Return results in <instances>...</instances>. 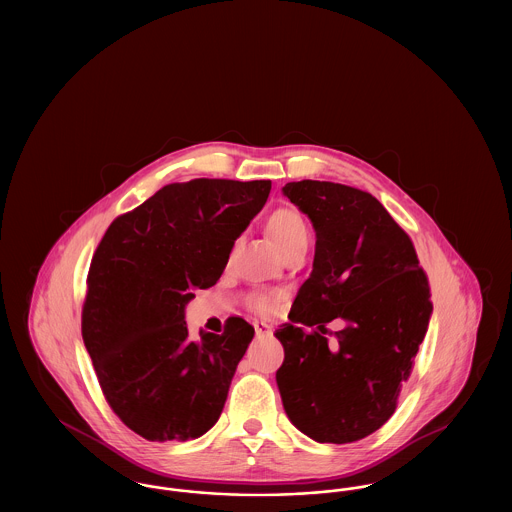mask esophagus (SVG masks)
Returning a JSON list of instances; mask_svg holds the SVG:
<instances>
[{"label":"esophagus","instance_id":"34e87169","mask_svg":"<svg viewBox=\"0 0 512 512\" xmlns=\"http://www.w3.org/2000/svg\"><path fill=\"white\" fill-rule=\"evenodd\" d=\"M255 334H257V338H265L272 334V328L268 326L267 322H255Z\"/></svg>","mask_w":512,"mask_h":512}]
</instances>
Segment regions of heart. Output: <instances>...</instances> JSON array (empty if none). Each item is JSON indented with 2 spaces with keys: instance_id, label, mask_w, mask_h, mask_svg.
Instances as JSON below:
<instances>
[{
  "instance_id": "heart-1",
  "label": "heart",
  "mask_w": 512,
  "mask_h": 512,
  "mask_svg": "<svg viewBox=\"0 0 512 512\" xmlns=\"http://www.w3.org/2000/svg\"><path fill=\"white\" fill-rule=\"evenodd\" d=\"M267 230L270 238L280 247L284 255L301 245H309V228L301 213L293 207H280L276 209L267 220ZM274 295L268 293H253L249 295V305L255 311L268 313L274 309Z\"/></svg>"
}]
</instances>
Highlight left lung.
I'll return each mask as SVG.
<instances>
[{
	"instance_id": "8db88e82",
	"label": "left lung",
	"mask_w": 512,
	"mask_h": 512,
	"mask_svg": "<svg viewBox=\"0 0 512 512\" xmlns=\"http://www.w3.org/2000/svg\"><path fill=\"white\" fill-rule=\"evenodd\" d=\"M315 234L313 272L276 330V384L293 426L318 443H351L386 424L432 317L411 238L384 205L351 186L301 180L282 188ZM346 326L327 343L325 322ZM318 330L307 335L305 327Z\"/></svg>"
}]
</instances>
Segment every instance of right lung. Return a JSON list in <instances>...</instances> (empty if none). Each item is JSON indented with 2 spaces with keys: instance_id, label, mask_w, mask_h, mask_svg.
Here are the masks:
<instances>
[{
  "instance_id": "add662e5",
  "label": "right lung",
  "mask_w": 512,
  "mask_h": 512,
  "mask_svg": "<svg viewBox=\"0 0 512 512\" xmlns=\"http://www.w3.org/2000/svg\"><path fill=\"white\" fill-rule=\"evenodd\" d=\"M270 180L195 178L163 186L113 220L88 272L82 338L122 422L149 441H188L219 420L253 340L244 318L188 338L184 309L217 284Z\"/></svg>"
}]
</instances>
